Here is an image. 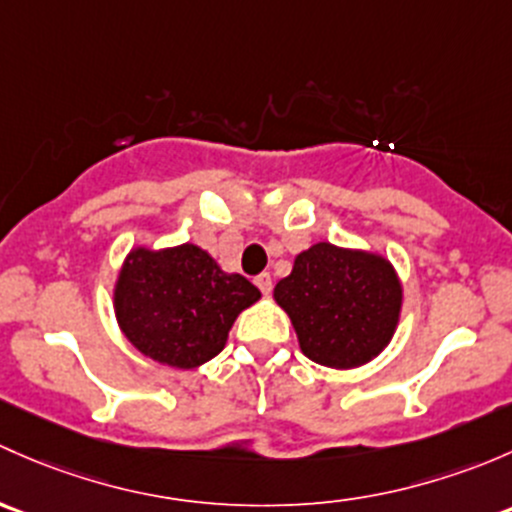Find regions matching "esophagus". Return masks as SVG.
Instances as JSON below:
<instances>
[{
    "label": "esophagus",
    "instance_id": "obj_1",
    "mask_svg": "<svg viewBox=\"0 0 512 512\" xmlns=\"http://www.w3.org/2000/svg\"><path fill=\"white\" fill-rule=\"evenodd\" d=\"M254 283H256L258 291H261L263 295L271 293V288H273V278H271V273H258V276L254 278Z\"/></svg>",
    "mask_w": 512,
    "mask_h": 512
}]
</instances>
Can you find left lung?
<instances>
[{
	"instance_id": "8db88e82",
	"label": "left lung",
	"mask_w": 512,
	"mask_h": 512,
	"mask_svg": "<svg viewBox=\"0 0 512 512\" xmlns=\"http://www.w3.org/2000/svg\"><path fill=\"white\" fill-rule=\"evenodd\" d=\"M305 357L335 370L370 362L392 340L402 286L387 258L315 244L273 291Z\"/></svg>"
}]
</instances>
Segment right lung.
Segmentation results:
<instances>
[{
    "label": "right lung",
    "mask_w": 512,
    "mask_h": 512,
    "mask_svg": "<svg viewBox=\"0 0 512 512\" xmlns=\"http://www.w3.org/2000/svg\"><path fill=\"white\" fill-rule=\"evenodd\" d=\"M258 298L254 283L221 271L199 246L138 249L120 271L115 315L142 355L192 370L224 350L236 315Z\"/></svg>",
    "instance_id": "right-lung-1"
}]
</instances>
